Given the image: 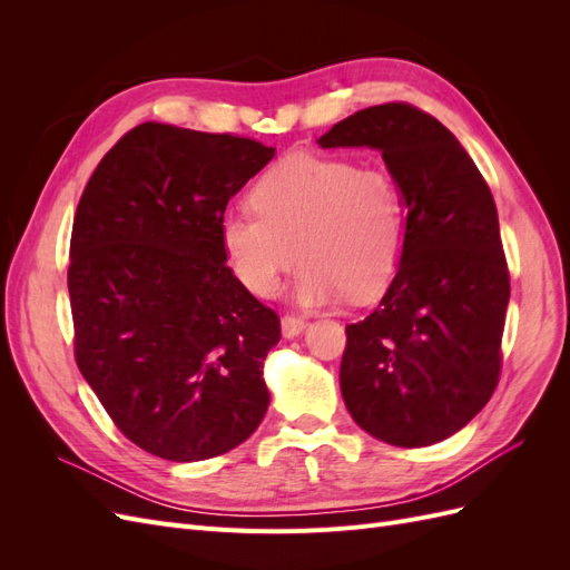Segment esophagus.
<instances>
[{"label":"esophagus","instance_id":"esophagus-1","mask_svg":"<svg viewBox=\"0 0 570 570\" xmlns=\"http://www.w3.org/2000/svg\"><path fill=\"white\" fill-rule=\"evenodd\" d=\"M304 327H306V321L299 318V316H283V321H281L283 337H287V340L302 335Z\"/></svg>","mask_w":570,"mask_h":570}]
</instances>
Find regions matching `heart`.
I'll use <instances>...</instances> for the list:
<instances>
[{
	"label": "heart",
	"mask_w": 570,
	"mask_h": 570,
	"mask_svg": "<svg viewBox=\"0 0 570 570\" xmlns=\"http://www.w3.org/2000/svg\"><path fill=\"white\" fill-rule=\"evenodd\" d=\"M252 204L223 214L220 245L256 297H273L299 258L289 295L306 308L381 295L400 266L406 204L383 166L295 154L256 183Z\"/></svg>",
	"instance_id": "heart-1"
}]
</instances>
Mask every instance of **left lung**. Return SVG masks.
<instances>
[{
    "mask_svg": "<svg viewBox=\"0 0 570 570\" xmlns=\"http://www.w3.org/2000/svg\"><path fill=\"white\" fill-rule=\"evenodd\" d=\"M318 147L381 151L406 204L394 278L381 304L347 325L342 400L375 440L442 442L490 402L502 368L511 289L490 187L456 137L409 105L356 111Z\"/></svg>",
    "mask_w": 570,
    "mask_h": 570,
    "instance_id": "obj_1",
    "label": "left lung"
}]
</instances>
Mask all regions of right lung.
Here are the masks:
<instances>
[{
  "label": "right lung",
  "instance_id": "obj_1",
  "mask_svg": "<svg viewBox=\"0 0 570 570\" xmlns=\"http://www.w3.org/2000/svg\"><path fill=\"white\" fill-rule=\"evenodd\" d=\"M273 157L247 137L142 124L80 197L68 266L78 368L120 433L159 459L226 454L266 416L281 318L235 278L220 218Z\"/></svg>",
  "mask_w": 570,
  "mask_h": 570
}]
</instances>
